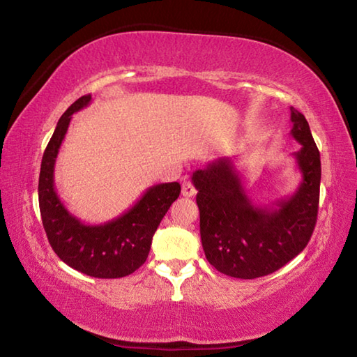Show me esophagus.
I'll use <instances>...</instances> for the list:
<instances>
[{"instance_id": "34e87169", "label": "esophagus", "mask_w": 357, "mask_h": 357, "mask_svg": "<svg viewBox=\"0 0 357 357\" xmlns=\"http://www.w3.org/2000/svg\"><path fill=\"white\" fill-rule=\"evenodd\" d=\"M183 195L184 197H193L197 193V190H195V187H193V184L192 183H189V181H184L183 183Z\"/></svg>"}]
</instances>
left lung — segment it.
Returning <instances> with one entry per match:
<instances>
[{"instance_id":"1","label":"left lung","mask_w":357,"mask_h":357,"mask_svg":"<svg viewBox=\"0 0 357 357\" xmlns=\"http://www.w3.org/2000/svg\"><path fill=\"white\" fill-rule=\"evenodd\" d=\"M291 135L302 181L273 208L252 204L231 159H219L192 174L198 190L204 255L219 273L257 279L275 273L305 249L315 229L321 160L305 116L291 108Z\"/></svg>"}]
</instances>
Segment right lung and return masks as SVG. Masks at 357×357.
I'll return each instance as SVG.
<instances>
[{"instance_id":"right-lung-1","label":"right lung","mask_w":357,"mask_h":357,"mask_svg":"<svg viewBox=\"0 0 357 357\" xmlns=\"http://www.w3.org/2000/svg\"><path fill=\"white\" fill-rule=\"evenodd\" d=\"M91 102L82 96L59 118L40 164L39 209L48 243L63 261L98 279H119L146 261L153 236L181 193L179 183L149 187L128 213L100 225H86L72 215L55 190V162L72 114Z\"/></svg>"}]
</instances>
